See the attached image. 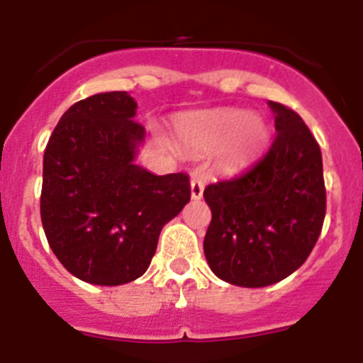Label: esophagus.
Returning a JSON list of instances; mask_svg holds the SVG:
<instances>
[{
  "label": "esophagus",
  "mask_w": 363,
  "mask_h": 363,
  "mask_svg": "<svg viewBox=\"0 0 363 363\" xmlns=\"http://www.w3.org/2000/svg\"><path fill=\"white\" fill-rule=\"evenodd\" d=\"M203 182H201L200 178H192L191 179V196L192 200H201V196H203Z\"/></svg>",
  "instance_id": "obj_1"
}]
</instances>
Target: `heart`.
<instances>
[{
    "instance_id": "obj_1",
    "label": "heart",
    "mask_w": 363,
    "mask_h": 363,
    "mask_svg": "<svg viewBox=\"0 0 363 363\" xmlns=\"http://www.w3.org/2000/svg\"><path fill=\"white\" fill-rule=\"evenodd\" d=\"M178 134L185 143L201 149H213L225 143L227 160L243 165L267 142V127L258 116L238 108H213L182 118Z\"/></svg>"
}]
</instances>
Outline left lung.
I'll list each match as a JSON object with an SVG mask.
<instances>
[{"label": "left lung", "instance_id": "left-lung-1", "mask_svg": "<svg viewBox=\"0 0 363 363\" xmlns=\"http://www.w3.org/2000/svg\"><path fill=\"white\" fill-rule=\"evenodd\" d=\"M277 136L251 169L205 187L213 220L203 240L211 271L240 287L293 274L318 242L325 218L322 150L293 108L269 101Z\"/></svg>", "mask_w": 363, "mask_h": 363}]
</instances>
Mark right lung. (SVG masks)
<instances>
[{"label":"right lung","mask_w":363,"mask_h":363,"mask_svg":"<svg viewBox=\"0 0 363 363\" xmlns=\"http://www.w3.org/2000/svg\"><path fill=\"white\" fill-rule=\"evenodd\" d=\"M127 92L74 104L43 154L41 223L63 267L94 285L147 271L160 233L191 200L184 172L156 176L134 163L145 129Z\"/></svg>","instance_id":"1"}]
</instances>
